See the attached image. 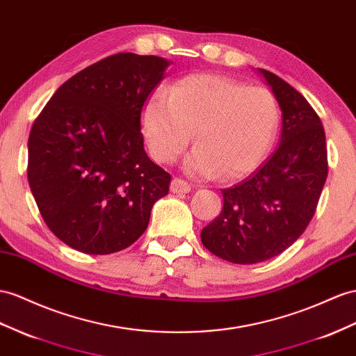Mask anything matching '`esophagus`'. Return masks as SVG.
I'll return each mask as SVG.
<instances>
[{
  "mask_svg": "<svg viewBox=\"0 0 356 356\" xmlns=\"http://www.w3.org/2000/svg\"><path fill=\"white\" fill-rule=\"evenodd\" d=\"M170 189H171V193H175V194H186L191 191V185L188 184V181H185L184 179L175 177L171 180Z\"/></svg>",
  "mask_w": 356,
  "mask_h": 356,
  "instance_id": "obj_1",
  "label": "esophagus"
}]
</instances>
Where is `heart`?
Returning a JSON list of instances; mask_svg holds the SVG:
<instances>
[{"instance_id":"heart-1","label":"heart","mask_w":356,"mask_h":356,"mask_svg":"<svg viewBox=\"0 0 356 356\" xmlns=\"http://www.w3.org/2000/svg\"><path fill=\"white\" fill-rule=\"evenodd\" d=\"M275 97L263 87L232 78L197 74L168 91H156L144 108L143 127L152 156L176 161L193 140L184 163L191 176L236 180L265 161L278 131Z\"/></svg>"}]
</instances>
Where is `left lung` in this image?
<instances>
[{"instance_id":"1","label":"left lung","mask_w":356,"mask_h":356,"mask_svg":"<svg viewBox=\"0 0 356 356\" xmlns=\"http://www.w3.org/2000/svg\"><path fill=\"white\" fill-rule=\"evenodd\" d=\"M259 72L282 113L280 145L247 180L221 191L222 211L202 230L209 251L238 265H254L287 250L312 221L327 176L321 118L284 79Z\"/></svg>"}]
</instances>
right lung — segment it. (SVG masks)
<instances>
[{
	"label": "right lung",
	"mask_w": 356,
	"mask_h": 356,
	"mask_svg": "<svg viewBox=\"0 0 356 356\" xmlns=\"http://www.w3.org/2000/svg\"><path fill=\"white\" fill-rule=\"evenodd\" d=\"M170 61L120 52L78 72L29 138V184L43 221L70 248L111 254L145 232L171 176L144 150L141 111Z\"/></svg>",
	"instance_id": "obj_1"
}]
</instances>
